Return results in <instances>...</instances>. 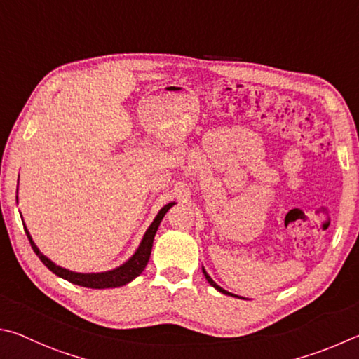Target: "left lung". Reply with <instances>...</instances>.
Wrapping results in <instances>:
<instances>
[{"label": "left lung", "mask_w": 359, "mask_h": 359, "mask_svg": "<svg viewBox=\"0 0 359 359\" xmlns=\"http://www.w3.org/2000/svg\"><path fill=\"white\" fill-rule=\"evenodd\" d=\"M202 271H203V274H205V278H206V280H208V282H210V284H211L212 287H215L217 292H221V293H224V294H230V297H236V298H240V297H238V294H233V293H230V292H227V290H224V288H222V287H219V285L216 284V282H215V280H212V279L210 278V276H208V273H206V271H205V268H202ZM243 299H244V298H243Z\"/></svg>", "instance_id": "1"}]
</instances>
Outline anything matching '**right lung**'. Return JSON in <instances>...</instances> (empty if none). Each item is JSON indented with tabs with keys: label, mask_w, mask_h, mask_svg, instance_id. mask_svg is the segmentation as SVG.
Returning a JSON list of instances; mask_svg holds the SVG:
<instances>
[{
	"label": "right lung",
	"mask_w": 359,
	"mask_h": 359,
	"mask_svg": "<svg viewBox=\"0 0 359 359\" xmlns=\"http://www.w3.org/2000/svg\"><path fill=\"white\" fill-rule=\"evenodd\" d=\"M173 205H175V202L168 203L163 206L159 212H157V216L154 217L153 224H151L148 230L144 231L140 246H138L135 254L132 255L128 262L123 263L121 266L110 269V271H104V273H75V271H69V269H66V268L58 266L56 263L47 259V257L43 255L39 249H37V246L33 241V238H31L29 231L27 229V225H23V227H25V233H27L31 248H33L36 255L39 257L41 262L50 269V271L55 273L56 276H60L61 279H66L69 282H72V284H75V285L88 287V288H115V287H123L126 284H129L130 280H134L137 276L142 274L144 266L148 265L156 231H157V229H159L161 221L163 219V216H165V212L172 208Z\"/></svg>",
	"instance_id": "1"
}]
</instances>
